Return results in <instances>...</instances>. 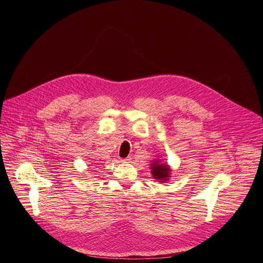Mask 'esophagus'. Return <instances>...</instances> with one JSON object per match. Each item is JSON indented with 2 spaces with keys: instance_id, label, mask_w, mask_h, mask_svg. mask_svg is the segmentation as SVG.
Listing matches in <instances>:
<instances>
[{
  "instance_id": "obj_1",
  "label": "esophagus",
  "mask_w": 263,
  "mask_h": 263,
  "mask_svg": "<svg viewBox=\"0 0 263 263\" xmlns=\"http://www.w3.org/2000/svg\"><path fill=\"white\" fill-rule=\"evenodd\" d=\"M132 159H131V157H128V158H126V159H123L122 160V162H130Z\"/></svg>"
}]
</instances>
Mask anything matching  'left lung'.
I'll list each match as a JSON object with an SVG mask.
<instances>
[{
	"label": "left lung",
	"mask_w": 263,
	"mask_h": 263,
	"mask_svg": "<svg viewBox=\"0 0 263 263\" xmlns=\"http://www.w3.org/2000/svg\"><path fill=\"white\" fill-rule=\"evenodd\" d=\"M151 170H153V171H151V174H153V176L160 182L161 181H166L167 178L171 177L170 176V168L167 167V165L159 164L158 162H156L153 165V168H151Z\"/></svg>",
	"instance_id": "obj_1"
}]
</instances>
